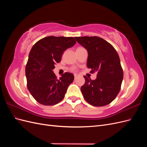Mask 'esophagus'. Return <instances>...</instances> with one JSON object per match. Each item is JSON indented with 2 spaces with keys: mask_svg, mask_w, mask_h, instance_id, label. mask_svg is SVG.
<instances>
[{
  "mask_svg": "<svg viewBox=\"0 0 147 147\" xmlns=\"http://www.w3.org/2000/svg\"><path fill=\"white\" fill-rule=\"evenodd\" d=\"M77 77H78V75H76V74H75V75H74V78H75V79H77Z\"/></svg>",
  "mask_w": 147,
  "mask_h": 147,
  "instance_id": "esophagus-1",
  "label": "esophagus"
}]
</instances>
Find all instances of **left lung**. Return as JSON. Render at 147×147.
<instances>
[{
  "label": "left lung",
  "instance_id": "1",
  "mask_svg": "<svg viewBox=\"0 0 147 147\" xmlns=\"http://www.w3.org/2000/svg\"><path fill=\"white\" fill-rule=\"evenodd\" d=\"M75 39L88 51L87 67L91 69L90 72L97 73L94 80L84 76L85 83L81 87L84 99L96 107L109 104L121 90L123 79L117 51L110 43L99 37H76Z\"/></svg>",
  "mask_w": 147,
  "mask_h": 147
}]
</instances>
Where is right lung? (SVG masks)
Here are the masks:
<instances>
[{
    "mask_svg": "<svg viewBox=\"0 0 147 147\" xmlns=\"http://www.w3.org/2000/svg\"><path fill=\"white\" fill-rule=\"evenodd\" d=\"M75 43L73 37L48 36L40 40L31 48L26 66L27 87L38 103L53 105L64 99L74 76L65 72L58 79L53 70L55 63L61 61L63 52Z\"/></svg>",
    "mask_w": 147,
    "mask_h": 147,
    "instance_id": "obj_1",
    "label": "right lung"
}]
</instances>
